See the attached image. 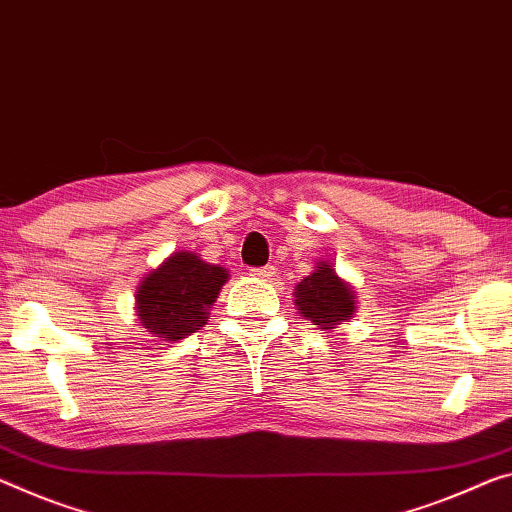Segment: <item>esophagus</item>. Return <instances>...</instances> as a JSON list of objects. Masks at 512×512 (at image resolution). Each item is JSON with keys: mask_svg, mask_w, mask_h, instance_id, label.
<instances>
[{"mask_svg": "<svg viewBox=\"0 0 512 512\" xmlns=\"http://www.w3.org/2000/svg\"><path fill=\"white\" fill-rule=\"evenodd\" d=\"M274 270H277V267H274V265H263V267H254V270H249V274H251V277H254V279L267 281V279L274 277Z\"/></svg>", "mask_w": 512, "mask_h": 512, "instance_id": "34e87169", "label": "esophagus"}]
</instances>
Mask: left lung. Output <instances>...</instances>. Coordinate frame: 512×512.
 Returning <instances> with one entry per match:
<instances>
[{"label": "left lung", "instance_id": "obj_1", "mask_svg": "<svg viewBox=\"0 0 512 512\" xmlns=\"http://www.w3.org/2000/svg\"><path fill=\"white\" fill-rule=\"evenodd\" d=\"M295 304L306 320L320 329H334V325L355 316L357 297L348 283L338 279L332 263L322 261L316 272L304 277L295 288Z\"/></svg>", "mask_w": 512, "mask_h": 512}]
</instances>
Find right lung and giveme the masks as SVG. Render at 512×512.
Segmentation results:
<instances>
[{
	"label": "right lung",
	"mask_w": 512,
	"mask_h": 512,
	"mask_svg": "<svg viewBox=\"0 0 512 512\" xmlns=\"http://www.w3.org/2000/svg\"><path fill=\"white\" fill-rule=\"evenodd\" d=\"M229 279L224 267L201 261L192 251H178L141 281L139 320L162 341H180L208 320L210 304Z\"/></svg>",
	"instance_id": "add662e5"
}]
</instances>
